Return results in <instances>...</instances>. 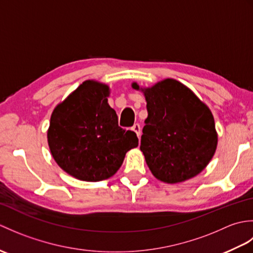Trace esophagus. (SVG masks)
I'll list each match as a JSON object with an SVG mask.
<instances>
[{
	"label": "esophagus",
	"instance_id": "esophagus-1",
	"mask_svg": "<svg viewBox=\"0 0 253 253\" xmlns=\"http://www.w3.org/2000/svg\"><path fill=\"white\" fill-rule=\"evenodd\" d=\"M131 129L137 133V136H138V137H140V135H141V127H140V125H139L138 123H136L135 125L132 126Z\"/></svg>",
	"mask_w": 253,
	"mask_h": 253
}]
</instances>
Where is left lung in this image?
<instances>
[{"instance_id":"left-lung-1","label":"left lung","mask_w":253,"mask_h":253,"mask_svg":"<svg viewBox=\"0 0 253 253\" xmlns=\"http://www.w3.org/2000/svg\"><path fill=\"white\" fill-rule=\"evenodd\" d=\"M133 89H139L132 84ZM148 117L140 150L158 179L175 184L192 178L209 164L217 135L211 111L186 85L165 79L141 89Z\"/></svg>"}]
</instances>
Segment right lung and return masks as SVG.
<instances>
[{
	"label": "right lung",
	"instance_id": "add662e5",
	"mask_svg": "<svg viewBox=\"0 0 253 253\" xmlns=\"http://www.w3.org/2000/svg\"><path fill=\"white\" fill-rule=\"evenodd\" d=\"M109 87L87 80L52 113L47 141L60 168L80 180L114 175L127 151L138 147L136 132L118 126L107 103Z\"/></svg>",
	"mask_w": 253,
	"mask_h": 253
}]
</instances>
